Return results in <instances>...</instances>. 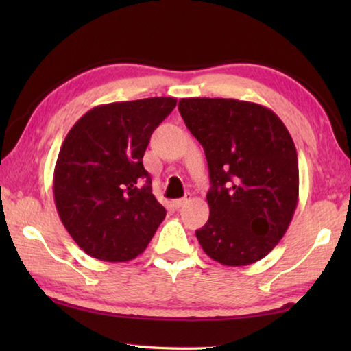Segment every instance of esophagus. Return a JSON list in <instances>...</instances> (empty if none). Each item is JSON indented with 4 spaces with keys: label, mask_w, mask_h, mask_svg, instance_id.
I'll list each match as a JSON object with an SVG mask.
<instances>
[{
    "label": "esophagus",
    "mask_w": 351,
    "mask_h": 351,
    "mask_svg": "<svg viewBox=\"0 0 351 351\" xmlns=\"http://www.w3.org/2000/svg\"><path fill=\"white\" fill-rule=\"evenodd\" d=\"M190 201V197H184V198H180V199H173V206L176 207V209H180V207L186 206Z\"/></svg>",
    "instance_id": "obj_1"
}]
</instances>
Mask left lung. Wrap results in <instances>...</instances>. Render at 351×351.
Wrapping results in <instances>:
<instances>
[{
  "label": "left lung",
  "mask_w": 351,
  "mask_h": 351,
  "mask_svg": "<svg viewBox=\"0 0 351 351\" xmlns=\"http://www.w3.org/2000/svg\"><path fill=\"white\" fill-rule=\"evenodd\" d=\"M178 110L204 148L209 219L203 251L226 266L268 255L287 232L299 199L295 145L274 111L237 99H181Z\"/></svg>",
  "instance_id": "obj_1"
}]
</instances>
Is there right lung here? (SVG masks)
<instances>
[{"instance_id": "obj_1", "label": "right lung", "mask_w": 351, "mask_h": 351, "mask_svg": "<svg viewBox=\"0 0 351 351\" xmlns=\"http://www.w3.org/2000/svg\"><path fill=\"white\" fill-rule=\"evenodd\" d=\"M175 106L173 97L99 105L64 138L54 170L56 207L69 235L91 257H138L165 218L142 158L152 133Z\"/></svg>"}]
</instances>
